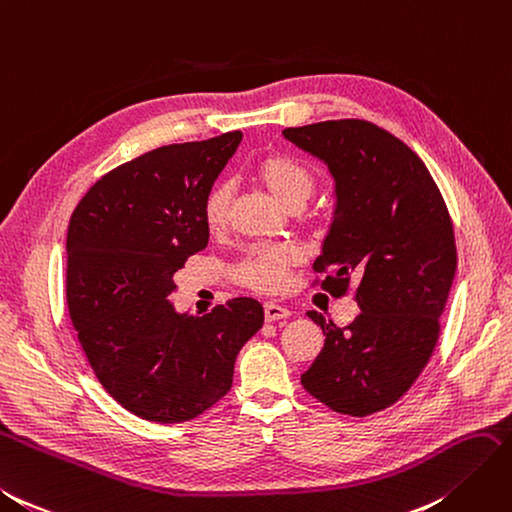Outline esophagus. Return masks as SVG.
I'll list each match as a JSON object with an SVG mask.
<instances>
[{
	"label": "esophagus",
	"mask_w": 512,
	"mask_h": 512,
	"mask_svg": "<svg viewBox=\"0 0 512 512\" xmlns=\"http://www.w3.org/2000/svg\"><path fill=\"white\" fill-rule=\"evenodd\" d=\"M288 316H290V310L284 308V306H280V303H275V301H267V303H265V319H267L269 323L288 319Z\"/></svg>",
	"instance_id": "1"
}]
</instances>
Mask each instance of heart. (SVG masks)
I'll return each mask as SVG.
<instances>
[{
    "mask_svg": "<svg viewBox=\"0 0 512 512\" xmlns=\"http://www.w3.org/2000/svg\"><path fill=\"white\" fill-rule=\"evenodd\" d=\"M258 181L265 185L284 206L303 204L314 191V174L299 159L290 155H267L256 163ZM232 187L226 181L215 183L206 193L202 213L211 228H222L228 222ZM297 252L288 245H262L247 252L237 265V278L250 288L273 293L284 284V275L295 265Z\"/></svg>",
    "mask_w": 512,
    "mask_h": 512,
    "instance_id": "1",
    "label": "heart"
}]
</instances>
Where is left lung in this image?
<instances>
[{
  "label": "left lung",
  "instance_id": "8db88e82",
  "mask_svg": "<svg viewBox=\"0 0 512 512\" xmlns=\"http://www.w3.org/2000/svg\"><path fill=\"white\" fill-rule=\"evenodd\" d=\"M282 135L327 165L334 217L314 271L334 297L357 286V319L321 325L325 347L301 375L323 405L364 418L394 405L428 364L457 271L444 198L413 150L366 120H327Z\"/></svg>",
  "mask_w": 512,
  "mask_h": 512
}]
</instances>
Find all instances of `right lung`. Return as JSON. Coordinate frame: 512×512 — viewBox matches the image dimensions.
I'll return each instance as SVG.
<instances>
[{
    "label": "right lung",
    "mask_w": 512,
    "mask_h": 512,
    "mask_svg": "<svg viewBox=\"0 0 512 512\" xmlns=\"http://www.w3.org/2000/svg\"><path fill=\"white\" fill-rule=\"evenodd\" d=\"M241 131L163 146L105 174L66 234V303L96 379L133 416L198 418L232 388L234 359L265 323L250 297L176 312L174 273L209 243L202 204Z\"/></svg>",
    "instance_id": "right-lung-1"
}]
</instances>
